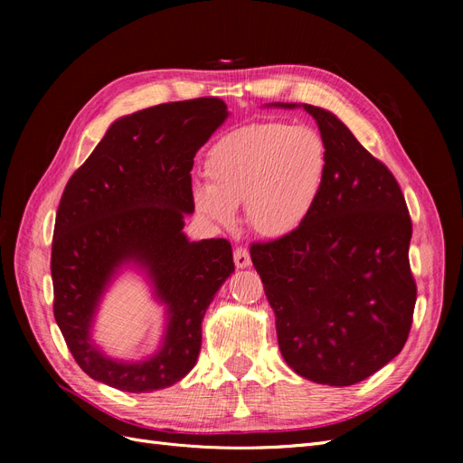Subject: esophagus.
<instances>
[{"label": "esophagus", "mask_w": 463, "mask_h": 463, "mask_svg": "<svg viewBox=\"0 0 463 463\" xmlns=\"http://www.w3.org/2000/svg\"><path fill=\"white\" fill-rule=\"evenodd\" d=\"M233 262L237 269H247L250 264V255H249V249L247 247H235L233 250Z\"/></svg>", "instance_id": "34e87169"}]
</instances>
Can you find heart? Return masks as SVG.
Instances as JSON below:
<instances>
[{
	"label": "heart",
	"instance_id": "obj_1",
	"mask_svg": "<svg viewBox=\"0 0 463 463\" xmlns=\"http://www.w3.org/2000/svg\"><path fill=\"white\" fill-rule=\"evenodd\" d=\"M326 164L325 138L309 125H243L208 148V187L194 191V208L208 222L228 228L235 222V208L245 204L255 233L289 235L311 216L325 185Z\"/></svg>",
	"mask_w": 463,
	"mask_h": 463
}]
</instances>
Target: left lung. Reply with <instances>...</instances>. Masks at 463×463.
Instances as JSON below:
<instances>
[{"instance_id":"obj_1","label":"left lung","mask_w":463,"mask_h":463,"mask_svg":"<svg viewBox=\"0 0 463 463\" xmlns=\"http://www.w3.org/2000/svg\"><path fill=\"white\" fill-rule=\"evenodd\" d=\"M303 109L325 138V185L303 226L253 243L250 260L288 365L318 384L352 386L408 342L417 299L411 218L388 167L330 111Z\"/></svg>"}]
</instances>
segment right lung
Instances as JSON below:
<instances>
[{"label":"right lung","instance_id":"obj_1","mask_svg":"<svg viewBox=\"0 0 463 463\" xmlns=\"http://www.w3.org/2000/svg\"><path fill=\"white\" fill-rule=\"evenodd\" d=\"M228 108L216 96L154 106L118 119L67 181L52 243L53 317L77 365L123 392L175 384L197 363L203 317L233 272L228 240L187 241L191 170ZM125 260L146 265L171 322L161 354L119 364L91 345L88 330L109 276Z\"/></svg>","mask_w":463,"mask_h":463}]
</instances>
